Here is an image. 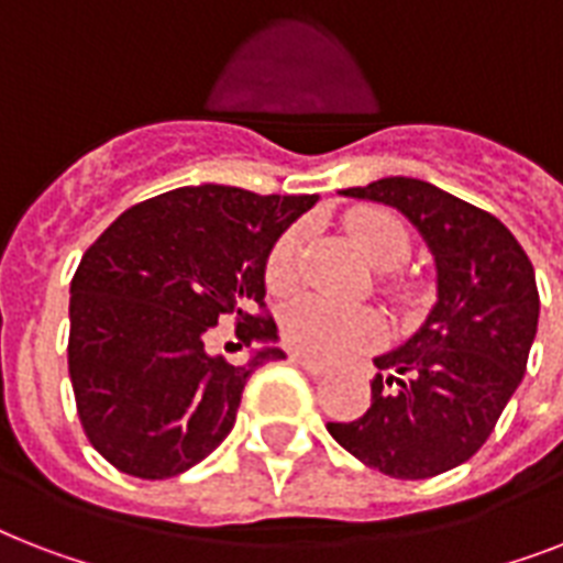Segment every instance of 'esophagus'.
Instances as JSON below:
<instances>
[{
	"label": "esophagus",
	"mask_w": 563,
	"mask_h": 563,
	"mask_svg": "<svg viewBox=\"0 0 563 563\" xmlns=\"http://www.w3.org/2000/svg\"><path fill=\"white\" fill-rule=\"evenodd\" d=\"M289 360L295 362V365H298V368H303V371H307L309 376H324V374H327V368H324V365H321V362H312V360H307V356H300V353H291Z\"/></svg>",
	"instance_id": "34e87169"
}]
</instances>
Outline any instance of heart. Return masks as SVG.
<instances>
[{"instance_id":"b5f03b06","label":"heart","mask_w":563,"mask_h":563,"mask_svg":"<svg viewBox=\"0 0 563 563\" xmlns=\"http://www.w3.org/2000/svg\"><path fill=\"white\" fill-rule=\"evenodd\" d=\"M347 233L360 254L374 268L388 272L409 260L411 236L406 224L388 210H356L347 216ZM303 245V228L286 230L265 256V286L274 295L289 291L298 280V256ZM283 339L291 351L318 362H339L371 351L383 339V321L376 312L360 307H339L333 300H291L280 318Z\"/></svg>"}]
</instances>
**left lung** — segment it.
I'll list each match as a JSON object with an SVG mask.
<instances>
[{"label": "left lung", "instance_id": "8db88e82", "mask_svg": "<svg viewBox=\"0 0 563 563\" xmlns=\"http://www.w3.org/2000/svg\"><path fill=\"white\" fill-rule=\"evenodd\" d=\"M388 203L423 233L438 265V303L397 351L376 356L371 406L327 423L362 464L429 479L476 455L526 374L538 333L532 260L490 212L415 178L342 189Z\"/></svg>", "mask_w": 563, "mask_h": 563}]
</instances>
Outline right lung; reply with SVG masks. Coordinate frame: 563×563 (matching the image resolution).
<instances>
[{"label":"right lung","instance_id":"1","mask_svg":"<svg viewBox=\"0 0 563 563\" xmlns=\"http://www.w3.org/2000/svg\"><path fill=\"white\" fill-rule=\"evenodd\" d=\"M318 195L180 187L134 203L84 254L69 298V379L84 435L117 471L172 479L236 423L245 365L207 353L212 327L277 339L265 312V256ZM257 312L254 313L253 309Z\"/></svg>","mask_w":563,"mask_h":563}]
</instances>
